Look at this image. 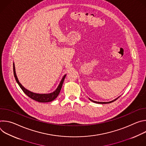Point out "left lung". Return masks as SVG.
I'll use <instances>...</instances> for the list:
<instances>
[{
    "label": "left lung",
    "instance_id": "left-lung-1",
    "mask_svg": "<svg viewBox=\"0 0 146 146\" xmlns=\"http://www.w3.org/2000/svg\"><path fill=\"white\" fill-rule=\"evenodd\" d=\"M119 98V97H118ZM118 98H117V99H114V100H112V101H110V102H96V101H94V100H91V99H90V100H91V101H92V102H94V103H99V104H107V103H111V102H113L114 101H115V100H116Z\"/></svg>",
    "mask_w": 146,
    "mask_h": 146
}]
</instances>
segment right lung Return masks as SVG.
<instances>
[{"instance_id":"1","label":"right lung","mask_w":146,"mask_h":146,"mask_svg":"<svg viewBox=\"0 0 146 146\" xmlns=\"http://www.w3.org/2000/svg\"><path fill=\"white\" fill-rule=\"evenodd\" d=\"M13 72H14V77L15 78V80L17 82L18 84L19 85L20 88H21L22 90L23 91V92L28 96H29L30 98L32 99L33 100H36L37 102H41V103L50 102H51V101L54 100L56 98V97L58 96V95H59V94L60 91V90H61L62 87V84H63V82H64L65 78L66 77V74H65L63 77V78H62V79L61 80L58 88L56 89V90L54 92H53L52 93H50V94H39L33 93V92H31L30 91L27 90L19 82L18 80V78L17 77L16 73H15V69L14 64H13Z\"/></svg>"}]
</instances>
